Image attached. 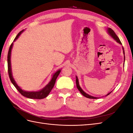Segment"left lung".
I'll return each instance as SVG.
<instances>
[{
  "label": "left lung",
  "mask_w": 133,
  "mask_h": 133,
  "mask_svg": "<svg viewBox=\"0 0 133 133\" xmlns=\"http://www.w3.org/2000/svg\"><path fill=\"white\" fill-rule=\"evenodd\" d=\"M107 31H108V34H109V35L111 36V37L112 38H113L114 40H115L116 42H118V43H119V44H122H122L121 42H120L119 38L118 37V36L116 35V34L115 33V32L113 31V30L111 29V28H108ZM123 50L124 55H125V53H124V48H123ZM124 62H125V55H124ZM76 87H77V88H78V89L79 90V91L80 92H81L83 96H85V97L88 98H89V99H98V98H97V97H94V96H91V95H89V94H87L85 92H84V91L82 90V88H80V85H79L78 78V77H77V76H76ZM111 92H112V91H111V92H109V93H108L106 96H107V95H109Z\"/></svg>",
  "instance_id": "1"
}]
</instances>
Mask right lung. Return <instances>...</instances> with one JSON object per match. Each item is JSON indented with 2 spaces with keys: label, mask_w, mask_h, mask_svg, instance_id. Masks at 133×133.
Returning <instances> with one entry per match:
<instances>
[{
  "label": "right lung",
  "mask_w": 133,
  "mask_h": 133,
  "mask_svg": "<svg viewBox=\"0 0 133 133\" xmlns=\"http://www.w3.org/2000/svg\"><path fill=\"white\" fill-rule=\"evenodd\" d=\"M24 31V29L22 30V31L19 32V33L18 34V35L16 36L14 40V42H15L16 40L19 38V36L21 35V34ZM13 43H12L10 46L9 49L8 51V59H7L8 71L9 78L10 79L11 82L13 84L14 86L16 88V89L18 90V91L20 92V93H21L23 96H25V97L30 98V99H42L46 98V96L49 95L52 89L53 88L55 81H56V79H57V78H58L59 74H60V71H61V70L59 69L55 72V73L53 75L52 78L50 81L49 82V83H48L45 87L43 88L42 90L37 91H27L23 90L18 85V84H17V83H16V82L15 81V80L13 77V75H12L10 57H11V51L12 48H13Z\"/></svg>",
  "instance_id": "1"
}]
</instances>
